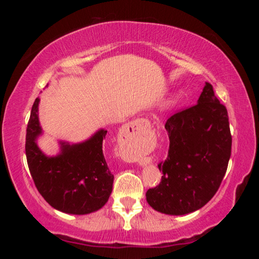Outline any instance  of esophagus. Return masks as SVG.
<instances>
[{"mask_svg": "<svg viewBox=\"0 0 259 259\" xmlns=\"http://www.w3.org/2000/svg\"><path fill=\"white\" fill-rule=\"evenodd\" d=\"M146 120L139 119L136 120L131 123L126 124L124 128V136L126 140H137L138 138H142L143 135L145 134V129L147 126Z\"/></svg>", "mask_w": 259, "mask_h": 259, "instance_id": "34e87169", "label": "esophagus"}]
</instances>
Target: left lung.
<instances>
[{
    "label": "left lung",
    "mask_w": 259,
    "mask_h": 259,
    "mask_svg": "<svg viewBox=\"0 0 259 259\" xmlns=\"http://www.w3.org/2000/svg\"><path fill=\"white\" fill-rule=\"evenodd\" d=\"M164 128L168 157L157 164L161 182L146 200L156 211L179 216L202 208L221 186L232 148L229 115L205 82L198 104L170 116Z\"/></svg>",
    "instance_id": "8db88e82"
}]
</instances>
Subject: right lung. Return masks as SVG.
<instances>
[{
	"label": "right lung",
	"mask_w": 259,
	"mask_h": 259,
	"mask_svg": "<svg viewBox=\"0 0 259 259\" xmlns=\"http://www.w3.org/2000/svg\"><path fill=\"white\" fill-rule=\"evenodd\" d=\"M36 98L26 130V157L35 186L51 207L72 214L97 211L112 193L114 176L103 153L107 130L80 144L60 142V153L47 156L36 144L42 134Z\"/></svg>",
	"instance_id": "right-lung-1"
}]
</instances>
